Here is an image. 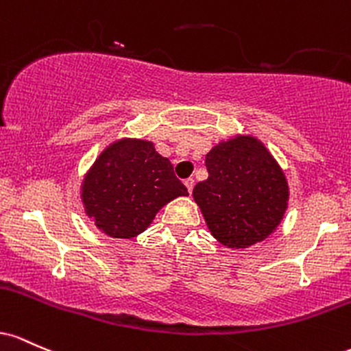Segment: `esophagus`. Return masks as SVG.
<instances>
[{"label": "esophagus", "mask_w": 351, "mask_h": 351, "mask_svg": "<svg viewBox=\"0 0 351 351\" xmlns=\"http://www.w3.org/2000/svg\"><path fill=\"white\" fill-rule=\"evenodd\" d=\"M194 184H195V180L192 179V177H189V179H186L184 180V186L187 187V191H189V194H192V189H194Z\"/></svg>", "instance_id": "34e87169"}]
</instances>
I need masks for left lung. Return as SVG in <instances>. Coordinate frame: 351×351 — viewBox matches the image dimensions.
<instances>
[{
    "mask_svg": "<svg viewBox=\"0 0 351 351\" xmlns=\"http://www.w3.org/2000/svg\"><path fill=\"white\" fill-rule=\"evenodd\" d=\"M208 179L194 187L208 230L228 249H247L277 230L290 187L280 164L258 137L235 134L206 156Z\"/></svg>",
    "mask_w": 351,
    "mask_h": 351,
    "instance_id": "left-lung-1",
    "label": "left lung"
}]
</instances>
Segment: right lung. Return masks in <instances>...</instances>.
I'll return each instance as SVG.
<instances>
[{
	"label": "right lung",
	"mask_w": 351,
	"mask_h": 351,
	"mask_svg": "<svg viewBox=\"0 0 351 351\" xmlns=\"http://www.w3.org/2000/svg\"><path fill=\"white\" fill-rule=\"evenodd\" d=\"M186 195L171 160L156 151L152 141L136 137L102 149L81 182L86 215L112 239L137 237L165 204Z\"/></svg>",
	"instance_id": "right-lung-1"
}]
</instances>
